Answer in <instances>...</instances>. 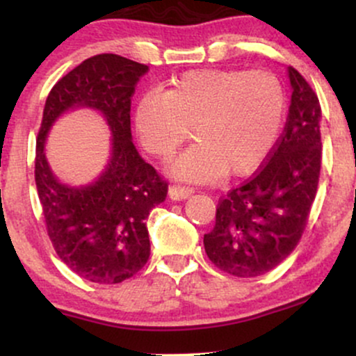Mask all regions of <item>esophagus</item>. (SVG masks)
Masks as SVG:
<instances>
[{"instance_id":"obj_1","label":"esophagus","mask_w":356,"mask_h":356,"mask_svg":"<svg viewBox=\"0 0 356 356\" xmlns=\"http://www.w3.org/2000/svg\"><path fill=\"white\" fill-rule=\"evenodd\" d=\"M194 194L192 187H182V186H170L169 187V195L174 201H184V199L191 197Z\"/></svg>"}]
</instances>
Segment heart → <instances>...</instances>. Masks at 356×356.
Instances as JSON below:
<instances>
[{"mask_svg": "<svg viewBox=\"0 0 356 356\" xmlns=\"http://www.w3.org/2000/svg\"><path fill=\"white\" fill-rule=\"evenodd\" d=\"M284 92L266 72L199 70L182 75L164 95L147 93L136 108V129L147 152L169 159L194 127L199 144L170 165L175 179L212 182L229 170L254 172L277 144Z\"/></svg>", "mask_w": 356, "mask_h": 356, "instance_id": "1", "label": "heart"}]
</instances>
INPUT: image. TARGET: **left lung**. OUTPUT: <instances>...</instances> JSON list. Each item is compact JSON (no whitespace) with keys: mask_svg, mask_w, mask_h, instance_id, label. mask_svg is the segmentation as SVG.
Wrapping results in <instances>:
<instances>
[{"mask_svg":"<svg viewBox=\"0 0 356 356\" xmlns=\"http://www.w3.org/2000/svg\"><path fill=\"white\" fill-rule=\"evenodd\" d=\"M291 105L266 165L219 201L204 236L212 263L238 277L275 269L295 251L306 227L321 169V108L303 76L288 67Z\"/></svg>","mask_w":356,"mask_h":356,"instance_id":"1","label":"left lung"}]
</instances>
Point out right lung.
<instances>
[{
  "instance_id": "add662e5",
  "label": "right lung",
  "mask_w": 356,
  "mask_h": 356,
  "mask_svg": "<svg viewBox=\"0 0 356 356\" xmlns=\"http://www.w3.org/2000/svg\"><path fill=\"white\" fill-rule=\"evenodd\" d=\"M147 72V65L104 53L56 81L44 102L36 138V189L56 254L90 283H122L145 266L150 256L145 219L165 201L167 182L140 157L130 130V99ZM79 108L106 118L111 155L99 178L73 186L52 174L44 145L52 124Z\"/></svg>"
}]
</instances>
